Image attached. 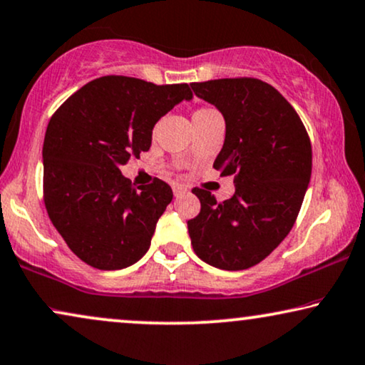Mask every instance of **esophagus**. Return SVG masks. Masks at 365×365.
<instances>
[{"label":"esophagus","instance_id":"34e87169","mask_svg":"<svg viewBox=\"0 0 365 365\" xmlns=\"http://www.w3.org/2000/svg\"><path fill=\"white\" fill-rule=\"evenodd\" d=\"M173 192H174V196H181V194H184V192H186V187H184V186H179V184H174V186H173Z\"/></svg>","mask_w":365,"mask_h":365}]
</instances>
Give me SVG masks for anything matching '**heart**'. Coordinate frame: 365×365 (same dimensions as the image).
I'll return each mask as SVG.
<instances>
[{"label":"heart","mask_w":365,"mask_h":365,"mask_svg":"<svg viewBox=\"0 0 365 365\" xmlns=\"http://www.w3.org/2000/svg\"><path fill=\"white\" fill-rule=\"evenodd\" d=\"M216 113H217V112L215 110V108H211V107H200L196 112L192 113V122L207 119V117L216 115Z\"/></svg>","instance_id":"obj_1"}]
</instances>
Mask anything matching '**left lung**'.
Here are the masks:
<instances>
[{"instance_id": "left-lung-1", "label": "left lung", "mask_w": 365, "mask_h": 365, "mask_svg": "<svg viewBox=\"0 0 365 365\" xmlns=\"http://www.w3.org/2000/svg\"><path fill=\"white\" fill-rule=\"evenodd\" d=\"M197 97L223 113L226 135L212 164L235 174L236 191L217 202L194 187L201 211L187 221L194 253L211 267L246 269L290 233L312 176V145L285 97L258 78L191 83Z\"/></svg>"}]
</instances>
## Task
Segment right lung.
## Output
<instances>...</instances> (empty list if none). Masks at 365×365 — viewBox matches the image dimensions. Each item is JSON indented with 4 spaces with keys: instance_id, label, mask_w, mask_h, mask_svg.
<instances>
[{
    "instance_id": "add662e5",
    "label": "right lung",
    "mask_w": 365,
    "mask_h": 365,
    "mask_svg": "<svg viewBox=\"0 0 365 365\" xmlns=\"http://www.w3.org/2000/svg\"><path fill=\"white\" fill-rule=\"evenodd\" d=\"M191 98L187 83L107 75L51 115L43 140L45 206L68 248L90 267L127 268L149 250L173 189L158 178L135 187L120 165L149 150L155 122Z\"/></svg>"
}]
</instances>
